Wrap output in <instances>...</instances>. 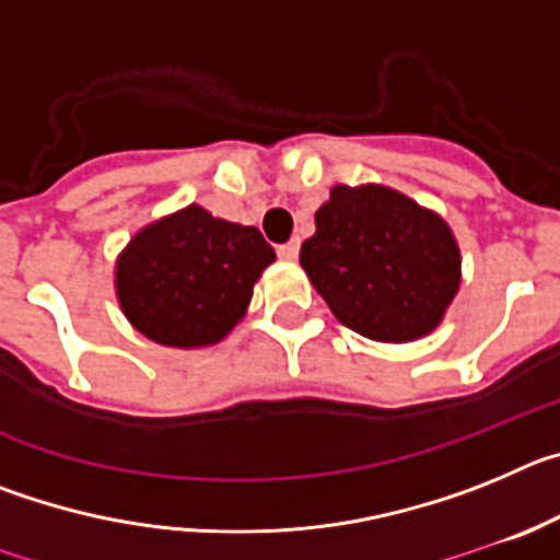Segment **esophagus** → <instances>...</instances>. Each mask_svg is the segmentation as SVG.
Segmentation results:
<instances>
[{
	"label": "esophagus",
	"mask_w": 560,
	"mask_h": 560,
	"mask_svg": "<svg viewBox=\"0 0 560 560\" xmlns=\"http://www.w3.org/2000/svg\"><path fill=\"white\" fill-rule=\"evenodd\" d=\"M277 255L283 257V260H294V257L300 255V237H291L289 244L277 246Z\"/></svg>",
	"instance_id": "34e87169"
}]
</instances>
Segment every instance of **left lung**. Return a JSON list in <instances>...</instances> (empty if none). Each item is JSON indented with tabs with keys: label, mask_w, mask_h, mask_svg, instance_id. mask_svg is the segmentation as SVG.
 <instances>
[{
	"label": "left lung",
	"mask_w": 560,
	"mask_h": 560,
	"mask_svg": "<svg viewBox=\"0 0 560 560\" xmlns=\"http://www.w3.org/2000/svg\"><path fill=\"white\" fill-rule=\"evenodd\" d=\"M300 264L341 325L375 341L438 328L459 285L446 221L387 187H334Z\"/></svg>",
	"instance_id": "8db88e82"
}]
</instances>
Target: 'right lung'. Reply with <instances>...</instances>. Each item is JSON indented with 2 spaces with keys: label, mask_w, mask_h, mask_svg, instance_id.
Returning <instances> with one entry per match:
<instances>
[{
  "label": "right lung",
  "mask_w": 560,
  "mask_h": 560,
  "mask_svg": "<svg viewBox=\"0 0 560 560\" xmlns=\"http://www.w3.org/2000/svg\"><path fill=\"white\" fill-rule=\"evenodd\" d=\"M275 249L255 226L190 205L145 226L117 260V296L131 325L171 348L224 339L244 316Z\"/></svg>",
  "instance_id": "obj_1"
}]
</instances>
